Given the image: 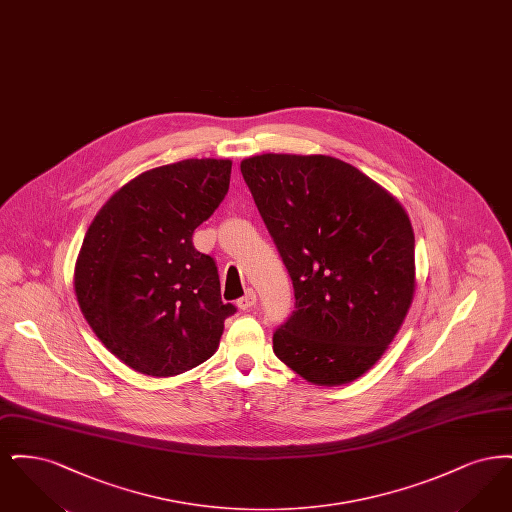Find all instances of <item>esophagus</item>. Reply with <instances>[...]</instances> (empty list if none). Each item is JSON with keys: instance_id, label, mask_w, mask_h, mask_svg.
Masks as SVG:
<instances>
[{"instance_id": "obj_1", "label": "esophagus", "mask_w": 512, "mask_h": 512, "mask_svg": "<svg viewBox=\"0 0 512 512\" xmlns=\"http://www.w3.org/2000/svg\"><path fill=\"white\" fill-rule=\"evenodd\" d=\"M255 303H257V295H255L253 290H247L244 297H240V299H238V307H240L242 311H249Z\"/></svg>"}]
</instances>
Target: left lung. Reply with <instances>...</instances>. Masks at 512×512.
<instances>
[{
    "label": "left lung",
    "instance_id": "obj_1",
    "mask_svg": "<svg viewBox=\"0 0 512 512\" xmlns=\"http://www.w3.org/2000/svg\"><path fill=\"white\" fill-rule=\"evenodd\" d=\"M245 184L290 272L295 311L272 336L307 382L357 380L386 353L414 295V234L401 203L328 155L244 159Z\"/></svg>",
    "mask_w": 512,
    "mask_h": 512
}]
</instances>
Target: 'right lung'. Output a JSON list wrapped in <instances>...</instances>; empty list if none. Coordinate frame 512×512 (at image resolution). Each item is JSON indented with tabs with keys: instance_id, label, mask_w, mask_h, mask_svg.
<instances>
[{
	"instance_id": "right-lung-1",
	"label": "right lung",
	"mask_w": 512,
	"mask_h": 512,
	"mask_svg": "<svg viewBox=\"0 0 512 512\" xmlns=\"http://www.w3.org/2000/svg\"><path fill=\"white\" fill-rule=\"evenodd\" d=\"M232 161L186 159L142 172L99 209L80 247L74 292L99 341L147 376H174L219 349V270L194 230L219 207Z\"/></svg>"
}]
</instances>
